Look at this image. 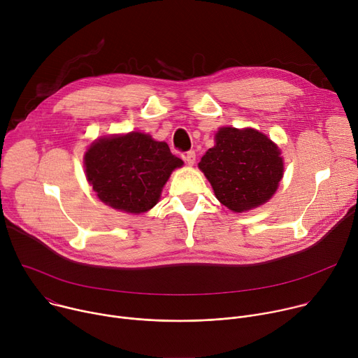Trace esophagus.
<instances>
[{
	"label": "esophagus",
	"mask_w": 358,
	"mask_h": 358,
	"mask_svg": "<svg viewBox=\"0 0 358 358\" xmlns=\"http://www.w3.org/2000/svg\"><path fill=\"white\" fill-rule=\"evenodd\" d=\"M195 159H196V156H195V151H194V150L187 151L185 155L182 156V160H184L188 166H192V164L195 163Z\"/></svg>",
	"instance_id": "obj_1"
}]
</instances>
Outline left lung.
<instances>
[{
    "label": "left lung",
    "mask_w": 358,
    "mask_h": 358,
    "mask_svg": "<svg viewBox=\"0 0 358 358\" xmlns=\"http://www.w3.org/2000/svg\"><path fill=\"white\" fill-rule=\"evenodd\" d=\"M198 167L220 202L235 213L259 207L271 199L283 176L278 145L253 129H220L215 145L203 155Z\"/></svg>",
    "instance_id": "obj_1"
}]
</instances>
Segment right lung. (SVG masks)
Returning a JSON list of instances; mask_svg holds the SVG:
<instances>
[{"mask_svg": "<svg viewBox=\"0 0 358 358\" xmlns=\"http://www.w3.org/2000/svg\"><path fill=\"white\" fill-rule=\"evenodd\" d=\"M182 164L167 143L137 131L100 138L85 155L86 177L97 196L131 214L155 207L170 174Z\"/></svg>", "mask_w": 358, "mask_h": 358, "instance_id": "1", "label": "right lung"}]
</instances>
